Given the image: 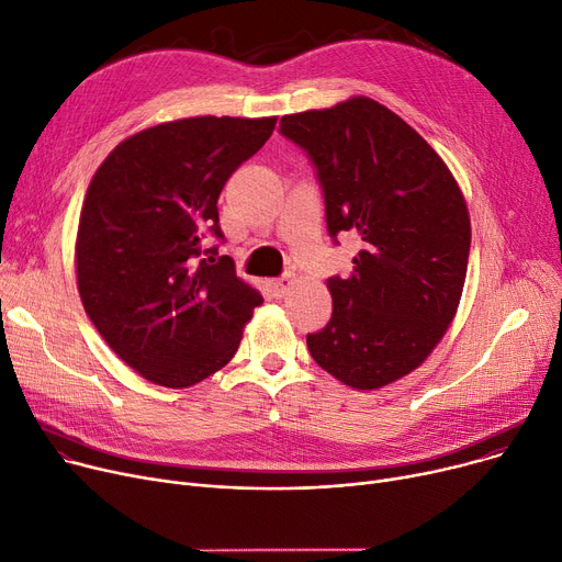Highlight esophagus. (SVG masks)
<instances>
[{"instance_id":"1","label":"esophagus","mask_w":562,"mask_h":562,"mask_svg":"<svg viewBox=\"0 0 562 562\" xmlns=\"http://www.w3.org/2000/svg\"><path fill=\"white\" fill-rule=\"evenodd\" d=\"M294 281H296V277H294L292 272H285L283 277H279L277 281H272V288H274V292H277L279 296H285V294L290 292V288L294 285Z\"/></svg>"}]
</instances>
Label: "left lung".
<instances>
[{
  "mask_svg": "<svg viewBox=\"0 0 562 562\" xmlns=\"http://www.w3.org/2000/svg\"><path fill=\"white\" fill-rule=\"evenodd\" d=\"M281 134L315 165L328 234L362 243L351 274L326 281L334 313L308 351L349 387H383L417 370L456 317L472 243L465 196L436 149L370 97L283 115Z\"/></svg>",
  "mask_w": 562,
  "mask_h": 562,
  "instance_id": "1",
  "label": "left lung"
}]
</instances>
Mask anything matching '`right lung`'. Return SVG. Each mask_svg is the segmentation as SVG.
I'll use <instances>...</instances> for the list:
<instances>
[{
    "instance_id": "add662e5",
    "label": "right lung",
    "mask_w": 562,
    "mask_h": 562,
    "mask_svg": "<svg viewBox=\"0 0 562 562\" xmlns=\"http://www.w3.org/2000/svg\"><path fill=\"white\" fill-rule=\"evenodd\" d=\"M274 124L162 122L122 140L88 186L75 245L81 304L106 345L156 385L190 387L222 370L262 304L204 238H222L220 192Z\"/></svg>"
}]
</instances>
